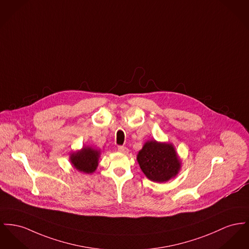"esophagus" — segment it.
I'll return each mask as SVG.
<instances>
[{"label": "esophagus", "mask_w": 249, "mask_h": 249, "mask_svg": "<svg viewBox=\"0 0 249 249\" xmlns=\"http://www.w3.org/2000/svg\"><path fill=\"white\" fill-rule=\"evenodd\" d=\"M117 149H118V151L121 152V153H128V151H129V149H128L126 146H118Z\"/></svg>", "instance_id": "esophagus-1"}]
</instances>
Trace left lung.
Returning a JSON list of instances; mask_svg holds the SVG:
<instances>
[{
  "label": "left lung",
  "mask_w": 249,
  "mask_h": 249,
  "mask_svg": "<svg viewBox=\"0 0 249 249\" xmlns=\"http://www.w3.org/2000/svg\"><path fill=\"white\" fill-rule=\"evenodd\" d=\"M137 161L147 178L164 182L174 178L180 169V160L172 144L147 141L137 154Z\"/></svg>",
  "instance_id": "left-lung-1"
}]
</instances>
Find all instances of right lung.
Segmentation results:
<instances>
[{"instance_id": "obj_1", "label": "right lung", "mask_w": 249, "mask_h": 249, "mask_svg": "<svg viewBox=\"0 0 249 249\" xmlns=\"http://www.w3.org/2000/svg\"><path fill=\"white\" fill-rule=\"evenodd\" d=\"M100 150L94 149L90 146H85L81 150L71 154L70 160L74 168L78 171L90 174L93 173L99 164Z\"/></svg>"}]
</instances>
